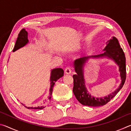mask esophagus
<instances>
[{"label":"esophagus","mask_w":131,"mask_h":131,"mask_svg":"<svg viewBox=\"0 0 131 131\" xmlns=\"http://www.w3.org/2000/svg\"><path fill=\"white\" fill-rule=\"evenodd\" d=\"M65 73L66 74H70L71 73V69L69 67H68L65 69Z\"/></svg>","instance_id":"obj_1"}]
</instances>
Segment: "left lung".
Wrapping results in <instances>:
<instances>
[{
  "mask_svg": "<svg viewBox=\"0 0 131 131\" xmlns=\"http://www.w3.org/2000/svg\"><path fill=\"white\" fill-rule=\"evenodd\" d=\"M104 50L105 51L103 54L92 57L97 58L106 56L113 59L119 66V70L120 72V76L122 80L121 83L118 89L115 91L114 92L108 95V96L104 97L103 98V97L97 98V97L92 96L90 94H88L86 90L83 75V66L90 57H83L76 59L74 61V66L77 74L73 76L74 83L73 91L76 99L80 103L83 105L97 107V106H101L106 105L113 97L116 96L125 83L126 79V58L125 54L123 51V48L120 47L118 40L116 37H113V39L108 41Z\"/></svg>",
  "mask_w": 131,
  "mask_h": 131,
  "instance_id": "obj_1",
  "label": "left lung"
}]
</instances>
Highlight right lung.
<instances>
[{
    "instance_id": "obj_1",
    "label": "right lung",
    "mask_w": 131,
    "mask_h": 131,
    "mask_svg": "<svg viewBox=\"0 0 131 131\" xmlns=\"http://www.w3.org/2000/svg\"><path fill=\"white\" fill-rule=\"evenodd\" d=\"M28 42V32L25 30V29H23L19 33L18 35L17 41L15 42V44L14 46V49H13V51L14 52L17 50L19 49V48L23 47L25 45V44ZM63 70L61 68H57L54 69L51 71V88H50V95H51L52 93V88L54 87L55 83L58 80L60 79L61 77L63 76ZM51 96L49 97L48 99H51ZM28 108H32V109H42L44 108L43 106H41V107H27Z\"/></svg>"
}]
</instances>
